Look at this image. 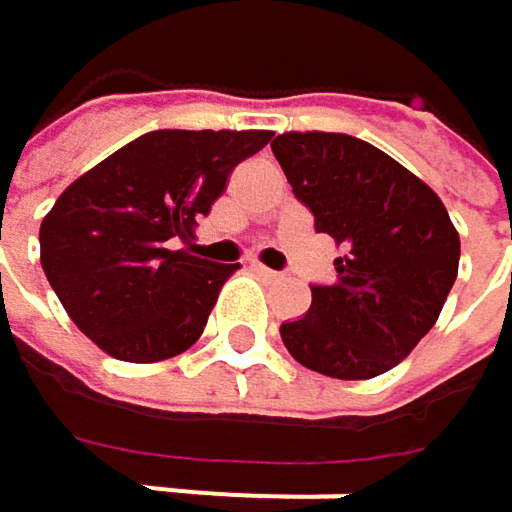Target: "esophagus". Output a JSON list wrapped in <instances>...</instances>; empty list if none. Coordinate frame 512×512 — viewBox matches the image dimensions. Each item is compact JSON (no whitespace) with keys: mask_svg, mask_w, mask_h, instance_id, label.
<instances>
[{"mask_svg":"<svg viewBox=\"0 0 512 512\" xmlns=\"http://www.w3.org/2000/svg\"><path fill=\"white\" fill-rule=\"evenodd\" d=\"M252 269H255L260 278H269V281L281 278V272H275V269H269V266H263V263H252Z\"/></svg>","mask_w":512,"mask_h":512,"instance_id":"obj_1","label":"esophagus"}]
</instances>
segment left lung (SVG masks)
I'll use <instances>...</instances> for the list:
<instances>
[{
	"label": "left lung",
	"instance_id": "obj_1",
	"mask_svg": "<svg viewBox=\"0 0 512 512\" xmlns=\"http://www.w3.org/2000/svg\"><path fill=\"white\" fill-rule=\"evenodd\" d=\"M272 154L314 231L344 255L332 284H311L302 320L281 323L299 364L370 379L433 329L457 281L460 234L439 195L397 159L347 133H284Z\"/></svg>",
	"mask_w": 512,
	"mask_h": 512
}]
</instances>
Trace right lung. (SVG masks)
<instances>
[{
	"instance_id": "add662e5",
	"label": "right lung",
	"mask_w": 512,
	"mask_h": 512,
	"mask_svg": "<svg viewBox=\"0 0 512 512\" xmlns=\"http://www.w3.org/2000/svg\"><path fill=\"white\" fill-rule=\"evenodd\" d=\"M269 139L266 130H154L58 195L41 222V266L85 338L136 364L180 356L201 338L237 263L177 243Z\"/></svg>"
}]
</instances>
